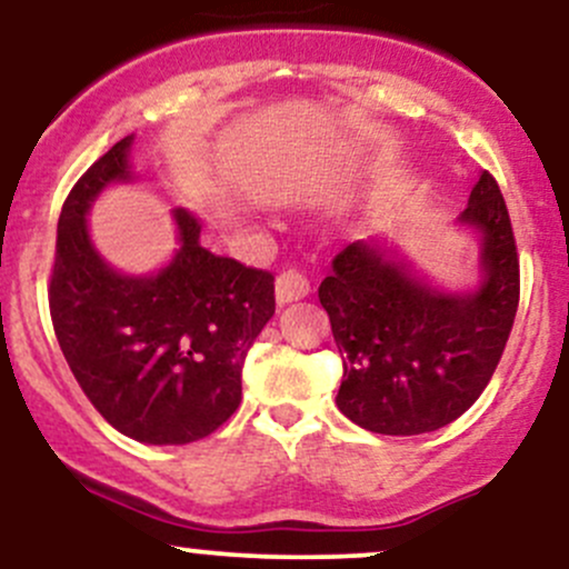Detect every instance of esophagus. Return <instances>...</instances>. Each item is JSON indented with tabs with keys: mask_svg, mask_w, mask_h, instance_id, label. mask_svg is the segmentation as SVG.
<instances>
[{
	"mask_svg": "<svg viewBox=\"0 0 569 569\" xmlns=\"http://www.w3.org/2000/svg\"><path fill=\"white\" fill-rule=\"evenodd\" d=\"M310 295V280L305 278L299 270H283L274 280V297H278V305L297 302V299H305Z\"/></svg>",
	"mask_w": 569,
	"mask_h": 569,
	"instance_id": "esophagus-1",
	"label": "esophagus"
}]
</instances>
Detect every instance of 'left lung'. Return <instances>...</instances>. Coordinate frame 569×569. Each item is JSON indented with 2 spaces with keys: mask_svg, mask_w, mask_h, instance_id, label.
I'll return each instance as SVG.
<instances>
[{
  "mask_svg": "<svg viewBox=\"0 0 569 569\" xmlns=\"http://www.w3.org/2000/svg\"><path fill=\"white\" fill-rule=\"evenodd\" d=\"M461 223L483 237V280L448 295L378 242L335 256L318 299L342 356L337 408L378 435H423L457 421L483 395L518 310V253L495 174L470 191Z\"/></svg>",
  "mask_w": 569,
  "mask_h": 569,
  "instance_id": "obj_1",
  "label": "left lung"
}]
</instances>
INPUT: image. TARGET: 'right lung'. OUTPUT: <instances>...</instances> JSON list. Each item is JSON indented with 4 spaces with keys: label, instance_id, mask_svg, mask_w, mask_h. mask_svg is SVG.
Returning a JSON list of instances; mask_svg holds the SVG:
<instances>
[{
    "label": "right lung",
    "instance_id": "obj_1",
    "mask_svg": "<svg viewBox=\"0 0 569 569\" xmlns=\"http://www.w3.org/2000/svg\"><path fill=\"white\" fill-rule=\"evenodd\" d=\"M123 137L80 174L56 229L48 305L61 353L99 416L132 440L186 446L213 435L242 399V361L274 313V274L216 256L199 221L174 210L180 251L129 278L93 251L86 213L129 180Z\"/></svg>",
    "mask_w": 569,
    "mask_h": 569
}]
</instances>
